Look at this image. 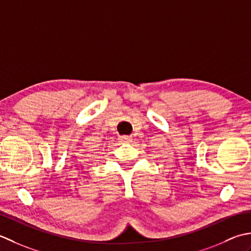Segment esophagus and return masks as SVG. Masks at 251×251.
Here are the masks:
<instances>
[{"label":"esophagus","instance_id":"esophagus-1","mask_svg":"<svg viewBox=\"0 0 251 251\" xmlns=\"http://www.w3.org/2000/svg\"><path fill=\"white\" fill-rule=\"evenodd\" d=\"M120 140H122V141H125V142H131L132 141V136H129V135H125V136H121V139Z\"/></svg>","mask_w":251,"mask_h":251}]
</instances>
